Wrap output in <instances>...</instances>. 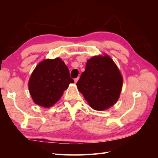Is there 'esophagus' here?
Returning a JSON list of instances; mask_svg holds the SVG:
<instances>
[{"label": "esophagus", "instance_id": "1", "mask_svg": "<svg viewBox=\"0 0 158 158\" xmlns=\"http://www.w3.org/2000/svg\"><path fill=\"white\" fill-rule=\"evenodd\" d=\"M78 80H79V77H77V78L75 79V80H74V81H75V83H77V81H78Z\"/></svg>", "mask_w": 158, "mask_h": 158}]
</instances>
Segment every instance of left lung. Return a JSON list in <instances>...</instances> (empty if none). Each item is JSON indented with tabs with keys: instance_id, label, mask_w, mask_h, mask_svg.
Returning a JSON list of instances; mask_svg holds the SVG:
<instances>
[{
	"instance_id": "1",
	"label": "left lung",
	"mask_w": 158,
	"mask_h": 158,
	"mask_svg": "<svg viewBox=\"0 0 158 158\" xmlns=\"http://www.w3.org/2000/svg\"><path fill=\"white\" fill-rule=\"evenodd\" d=\"M77 86L91 108L103 111L118 100L123 77L113 59L105 53L88 60Z\"/></svg>"
}]
</instances>
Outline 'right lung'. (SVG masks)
<instances>
[{
  "instance_id": "right-lung-1",
  "label": "right lung",
  "mask_w": 158,
  "mask_h": 158,
  "mask_svg": "<svg viewBox=\"0 0 158 158\" xmlns=\"http://www.w3.org/2000/svg\"><path fill=\"white\" fill-rule=\"evenodd\" d=\"M73 83L68 67L61 58H56L39 62L30 77L28 85L33 102L49 108L60 99L70 83Z\"/></svg>"
}]
</instances>
